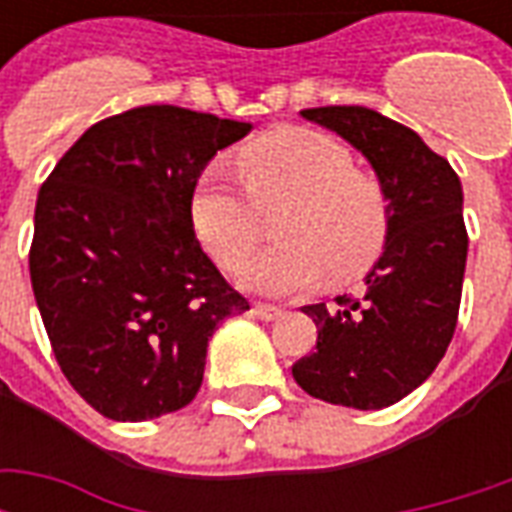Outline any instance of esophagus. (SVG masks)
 I'll use <instances>...</instances> for the list:
<instances>
[{
    "mask_svg": "<svg viewBox=\"0 0 512 512\" xmlns=\"http://www.w3.org/2000/svg\"><path fill=\"white\" fill-rule=\"evenodd\" d=\"M252 312H255L260 321H277L279 315H282V310H279V307H274V304H260V301H257L255 307H252Z\"/></svg>",
    "mask_w": 512,
    "mask_h": 512,
    "instance_id": "1",
    "label": "esophagus"
}]
</instances>
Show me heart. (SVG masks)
Masks as SVG:
<instances>
[{
  "mask_svg": "<svg viewBox=\"0 0 512 512\" xmlns=\"http://www.w3.org/2000/svg\"><path fill=\"white\" fill-rule=\"evenodd\" d=\"M245 194L219 167L205 169L191 191V227L224 268L244 260L263 233V216L279 208V244L257 252L241 268V285L290 296L329 274H362L386 244L389 200L381 180L354 167V156L332 136L312 128H282L238 156Z\"/></svg>",
  "mask_w": 512,
  "mask_h": 512,
  "instance_id": "heart-1",
  "label": "heart"
}]
</instances>
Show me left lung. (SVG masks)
I'll use <instances>...</instances> for the list:
<instances>
[{"label":"left lung","instance_id":"left-lung-1","mask_svg":"<svg viewBox=\"0 0 512 512\" xmlns=\"http://www.w3.org/2000/svg\"><path fill=\"white\" fill-rule=\"evenodd\" d=\"M301 117L370 161L389 200V230L365 299L304 307L318 343L293 365V378L318 400L376 411L414 392L455 334L469 249L461 180L419 134L376 109L318 106Z\"/></svg>","mask_w":512,"mask_h":512}]
</instances>
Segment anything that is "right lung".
I'll return each instance as SVG.
<instances>
[{"label":"right lung","instance_id":"add662e5","mask_svg":"<svg viewBox=\"0 0 512 512\" xmlns=\"http://www.w3.org/2000/svg\"><path fill=\"white\" fill-rule=\"evenodd\" d=\"M249 123L136 106L84 131L35 205L29 277L57 365L90 406L142 422L189 406L208 340L249 310L191 227V191Z\"/></svg>","mask_w":512,"mask_h":512}]
</instances>
